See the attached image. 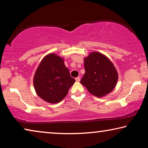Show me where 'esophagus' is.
I'll use <instances>...</instances> for the list:
<instances>
[{
    "instance_id": "esophagus-1",
    "label": "esophagus",
    "mask_w": 148,
    "mask_h": 148,
    "mask_svg": "<svg viewBox=\"0 0 148 148\" xmlns=\"http://www.w3.org/2000/svg\"><path fill=\"white\" fill-rule=\"evenodd\" d=\"M76 81L77 82H79V81H80V77H76Z\"/></svg>"
}]
</instances>
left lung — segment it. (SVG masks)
<instances>
[{"instance_id": "8db88e82", "label": "left lung", "mask_w": 148, "mask_h": 148, "mask_svg": "<svg viewBox=\"0 0 148 148\" xmlns=\"http://www.w3.org/2000/svg\"><path fill=\"white\" fill-rule=\"evenodd\" d=\"M84 68L86 72L80 82L90 93L101 97L116 87L117 72L114 64L104 55L92 52L84 59Z\"/></svg>"}]
</instances>
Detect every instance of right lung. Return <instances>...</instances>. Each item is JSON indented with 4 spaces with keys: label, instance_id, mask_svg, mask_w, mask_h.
<instances>
[{
    "label": "right lung",
    "instance_id": "add662e5",
    "mask_svg": "<svg viewBox=\"0 0 148 148\" xmlns=\"http://www.w3.org/2000/svg\"><path fill=\"white\" fill-rule=\"evenodd\" d=\"M74 82L63 59L53 53L44 57L34 77V87L37 95L52 104L61 101Z\"/></svg>",
    "mask_w": 148,
    "mask_h": 148
}]
</instances>
